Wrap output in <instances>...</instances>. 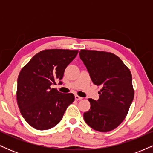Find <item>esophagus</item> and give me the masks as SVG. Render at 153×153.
I'll return each mask as SVG.
<instances>
[{"label": "esophagus", "mask_w": 153, "mask_h": 153, "mask_svg": "<svg viewBox=\"0 0 153 153\" xmlns=\"http://www.w3.org/2000/svg\"><path fill=\"white\" fill-rule=\"evenodd\" d=\"M75 100H76V101H80V100L82 99V98L80 97V96H79L78 95H75Z\"/></svg>", "instance_id": "esophagus-1"}]
</instances>
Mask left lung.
<instances>
[{"label":"left lung","mask_w":153,"mask_h":153,"mask_svg":"<svg viewBox=\"0 0 153 153\" xmlns=\"http://www.w3.org/2000/svg\"><path fill=\"white\" fill-rule=\"evenodd\" d=\"M79 55L93 82L102 88L99 100L88 99L91 108L83 114L84 120L96 131L113 130L125 119L134 99L131 72L111 52L81 50Z\"/></svg>","instance_id":"obj_1"}]
</instances>
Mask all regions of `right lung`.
I'll return each instance as SVG.
<instances>
[{"label": "right lung", "instance_id": "obj_1", "mask_svg": "<svg viewBox=\"0 0 153 153\" xmlns=\"http://www.w3.org/2000/svg\"><path fill=\"white\" fill-rule=\"evenodd\" d=\"M78 52L63 49L42 50L21 70L17 103L22 117L34 129L47 130L55 127L74 101L73 94H62L51 85H56V81L62 83L65 70Z\"/></svg>", "mask_w": 153, "mask_h": 153}]
</instances>
